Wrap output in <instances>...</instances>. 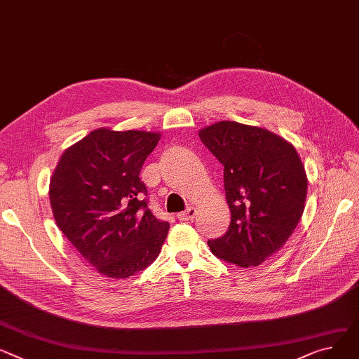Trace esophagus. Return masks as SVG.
<instances>
[{"label": "esophagus", "mask_w": 359, "mask_h": 359, "mask_svg": "<svg viewBox=\"0 0 359 359\" xmlns=\"http://www.w3.org/2000/svg\"><path fill=\"white\" fill-rule=\"evenodd\" d=\"M196 217V208H189L177 215L179 221H190Z\"/></svg>", "instance_id": "1"}]
</instances>
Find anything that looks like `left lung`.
Segmentation results:
<instances>
[{
	"label": "left lung",
	"instance_id": "left-lung-1",
	"mask_svg": "<svg viewBox=\"0 0 359 359\" xmlns=\"http://www.w3.org/2000/svg\"><path fill=\"white\" fill-rule=\"evenodd\" d=\"M199 137L224 165L231 210L228 231L208 245L224 261L255 267L287 243L302 218L304 165L290 142L259 127L221 121Z\"/></svg>",
	"mask_w": 359,
	"mask_h": 359
}]
</instances>
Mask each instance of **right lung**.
Here are the masks:
<instances>
[{"label": "right lung", "mask_w": 359, "mask_h": 359, "mask_svg": "<svg viewBox=\"0 0 359 359\" xmlns=\"http://www.w3.org/2000/svg\"><path fill=\"white\" fill-rule=\"evenodd\" d=\"M158 140V133L93 130L65 150L50 179L57 226L102 276L127 278L147 269L169 232L140 179Z\"/></svg>", "instance_id": "1"}]
</instances>
